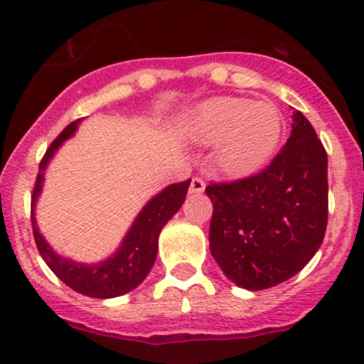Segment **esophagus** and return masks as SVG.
I'll list each match as a JSON object with an SVG mask.
<instances>
[{
  "instance_id": "obj_1",
  "label": "esophagus",
  "mask_w": 364,
  "mask_h": 364,
  "mask_svg": "<svg viewBox=\"0 0 364 364\" xmlns=\"http://www.w3.org/2000/svg\"><path fill=\"white\" fill-rule=\"evenodd\" d=\"M205 188V183L203 178H193L192 183H190V192L192 193H203Z\"/></svg>"
}]
</instances>
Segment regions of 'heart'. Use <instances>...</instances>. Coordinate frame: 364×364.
<instances>
[{
	"mask_svg": "<svg viewBox=\"0 0 364 364\" xmlns=\"http://www.w3.org/2000/svg\"><path fill=\"white\" fill-rule=\"evenodd\" d=\"M186 132L200 144H218L216 165L232 178L255 174L273 156L284 132L282 114L269 102L209 98L190 111Z\"/></svg>",
	"mask_w": 364,
	"mask_h": 364,
	"instance_id": "heart-1",
	"label": "heart"
}]
</instances>
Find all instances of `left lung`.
I'll return each instance as SVG.
<instances>
[{
    "mask_svg": "<svg viewBox=\"0 0 364 364\" xmlns=\"http://www.w3.org/2000/svg\"><path fill=\"white\" fill-rule=\"evenodd\" d=\"M291 137L259 174L211 183L209 250L247 291L274 287L317 253L328 225V155L310 121L292 114Z\"/></svg>",
    "mask_w": 364,
    "mask_h": 364,
    "instance_id": "8db88e82",
    "label": "left lung"
}]
</instances>
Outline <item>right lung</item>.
I'll list each match as a JSON object with an SVG mask.
<instances>
[{
    "instance_id": "right-lung-1",
    "label": "right lung",
    "mask_w": 364,
    "mask_h": 364,
    "mask_svg": "<svg viewBox=\"0 0 364 364\" xmlns=\"http://www.w3.org/2000/svg\"><path fill=\"white\" fill-rule=\"evenodd\" d=\"M80 121L82 119L70 123L58 135L56 141L47 149L43 160L40 161V171L38 176H36L35 190H33L31 196L33 236H35L36 248H38L42 259L46 260L47 266L53 269V273L63 284H67L70 289H73L79 294L97 297V299H109V297L123 296L127 292L134 291L148 277L153 264H155L156 253H159V236L161 229L185 203L190 179L165 186L160 193L149 199L148 204L141 209L137 218L134 220L132 227L128 229L119 248L105 260L95 264H84L60 255V253L53 250V247L47 243L46 237L40 234L35 218V205L40 193H42L47 165L56 155L60 146L75 134Z\"/></svg>"
}]
</instances>
